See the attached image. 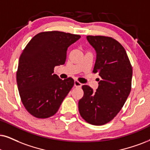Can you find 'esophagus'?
Wrapping results in <instances>:
<instances>
[{
  "instance_id": "34e87169",
  "label": "esophagus",
  "mask_w": 150,
  "mask_h": 150,
  "mask_svg": "<svg viewBox=\"0 0 150 150\" xmlns=\"http://www.w3.org/2000/svg\"><path fill=\"white\" fill-rule=\"evenodd\" d=\"M74 86H75V87H81V84L80 82H79L78 81L75 80V81H74Z\"/></svg>"
}]
</instances>
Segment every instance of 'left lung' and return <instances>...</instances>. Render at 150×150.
<instances>
[{
    "instance_id": "1",
    "label": "left lung",
    "mask_w": 150,
    "mask_h": 150,
    "mask_svg": "<svg viewBox=\"0 0 150 150\" xmlns=\"http://www.w3.org/2000/svg\"><path fill=\"white\" fill-rule=\"evenodd\" d=\"M96 52L93 73H98L99 86L93 91L82 86L84 96L78 102L81 116L87 122L102 125L113 120L125 103L131 91L132 67L122 45L111 37L87 36Z\"/></svg>"
}]
</instances>
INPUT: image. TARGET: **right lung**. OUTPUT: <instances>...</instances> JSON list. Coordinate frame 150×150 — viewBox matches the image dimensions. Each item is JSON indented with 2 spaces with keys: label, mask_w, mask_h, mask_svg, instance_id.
<instances>
[{
  "label": "right lung",
  "mask_w": 150,
  "mask_h": 150,
  "mask_svg": "<svg viewBox=\"0 0 150 150\" xmlns=\"http://www.w3.org/2000/svg\"><path fill=\"white\" fill-rule=\"evenodd\" d=\"M80 36L52 31L39 33L21 54L16 81L25 108L33 116L46 118L54 115L74 85L71 77L62 80L54 68L65 64L70 45Z\"/></svg>",
  "instance_id": "add662e5"
}]
</instances>
